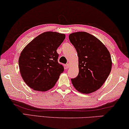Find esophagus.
Returning a JSON list of instances; mask_svg holds the SVG:
<instances>
[{"instance_id": "1", "label": "esophagus", "mask_w": 129, "mask_h": 129, "mask_svg": "<svg viewBox=\"0 0 129 129\" xmlns=\"http://www.w3.org/2000/svg\"><path fill=\"white\" fill-rule=\"evenodd\" d=\"M65 67H66L67 69L69 68V67H70V64H67L66 65H65Z\"/></svg>"}]
</instances>
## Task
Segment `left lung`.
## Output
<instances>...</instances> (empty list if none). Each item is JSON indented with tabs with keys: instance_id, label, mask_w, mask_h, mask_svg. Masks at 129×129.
I'll return each instance as SVG.
<instances>
[{
	"instance_id": "obj_1",
	"label": "left lung",
	"mask_w": 129,
	"mask_h": 129,
	"mask_svg": "<svg viewBox=\"0 0 129 129\" xmlns=\"http://www.w3.org/2000/svg\"><path fill=\"white\" fill-rule=\"evenodd\" d=\"M69 39L77 50L79 60V73L71 79L72 85L81 93L96 91L111 71L109 52L100 40L86 32L74 33L69 35Z\"/></svg>"
}]
</instances>
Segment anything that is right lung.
<instances>
[{"label": "right lung", "instance_id": "obj_1", "mask_svg": "<svg viewBox=\"0 0 129 129\" xmlns=\"http://www.w3.org/2000/svg\"><path fill=\"white\" fill-rule=\"evenodd\" d=\"M65 38L64 34L45 32L23 49L19 59L20 71L30 88L47 91L55 85L64 71L63 65L58 61L57 50Z\"/></svg>", "mask_w": 129, "mask_h": 129}]
</instances>
